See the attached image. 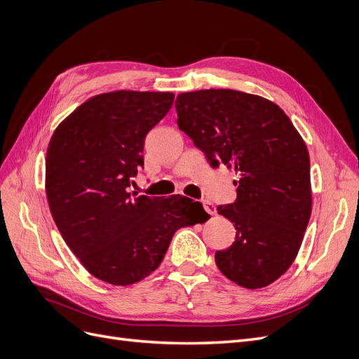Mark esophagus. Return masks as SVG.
<instances>
[{
  "instance_id": "34e87169",
  "label": "esophagus",
  "mask_w": 359,
  "mask_h": 359,
  "mask_svg": "<svg viewBox=\"0 0 359 359\" xmlns=\"http://www.w3.org/2000/svg\"><path fill=\"white\" fill-rule=\"evenodd\" d=\"M203 205H204V208H205V211H207L208 215H211V216L216 215V207H215L213 203L208 201V200H204V201H203Z\"/></svg>"
}]
</instances>
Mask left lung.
Here are the masks:
<instances>
[{"label":"left lung","mask_w":359,"mask_h":359,"mask_svg":"<svg viewBox=\"0 0 359 359\" xmlns=\"http://www.w3.org/2000/svg\"><path fill=\"white\" fill-rule=\"evenodd\" d=\"M176 111L210 164L238 176L236 201L217 207L236 229L235 243L216 251L217 268L244 288L268 287L293 264L311 219L306 143L280 106L244 91L180 93Z\"/></svg>","instance_id":"1"}]
</instances>
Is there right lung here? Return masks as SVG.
Segmentation results:
<instances>
[{
  "mask_svg": "<svg viewBox=\"0 0 359 359\" xmlns=\"http://www.w3.org/2000/svg\"><path fill=\"white\" fill-rule=\"evenodd\" d=\"M170 91L116 90L93 96L50 139L46 194L56 226L97 280L131 285L161 264L183 226L208 220L201 203L130 192L143 143L170 111Z\"/></svg>",
  "mask_w": 359,
  "mask_h": 359,
  "instance_id": "right-lung-1",
  "label": "right lung"
}]
</instances>
